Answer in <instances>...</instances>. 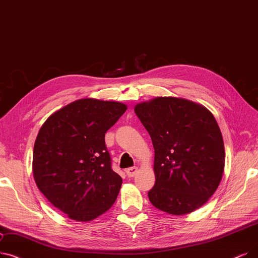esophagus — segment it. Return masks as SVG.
Returning <instances> with one entry per match:
<instances>
[{
	"mask_svg": "<svg viewBox=\"0 0 258 258\" xmlns=\"http://www.w3.org/2000/svg\"><path fill=\"white\" fill-rule=\"evenodd\" d=\"M137 171H138V167H137V166H131V167H128V169L125 170L126 175H127L128 177H134V176H135L136 173H137Z\"/></svg>",
	"mask_w": 258,
	"mask_h": 258,
	"instance_id": "34e87169",
	"label": "esophagus"
}]
</instances>
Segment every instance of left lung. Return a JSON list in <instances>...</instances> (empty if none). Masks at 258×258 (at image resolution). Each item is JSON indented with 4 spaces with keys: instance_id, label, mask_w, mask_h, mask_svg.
Masks as SVG:
<instances>
[{
    "instance_id": "left-lung-1",
    "label": "left lung",
    "mask_w": 258,
    "mask_h": 258,
    "mask_svg": "<svg viewBox=\"0 0 258 258\" xmlns=\"http://www.w3.org/2000/svg\"><path fill=\"white\" fill-rule=\"evenodd\" d=\"M150 134L155 185L148 195L154 207L183 215L214 194L225 167V145L211 111L188 100L158 97L135 107Z\"/></svg>"
}]
</instances>
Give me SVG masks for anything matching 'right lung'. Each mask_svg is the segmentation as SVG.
<instances>
[{"label":"right lung","instance_id":"add662e5","mask_svg":"<svg viewBox=\"0 0 258 258\" xmlns=\"http://www.w3.org/2000/svg\"><path fill=\"white\" fill-rule=\"evenodd\" d=\"M126 105L81 99L55 111L33 147L35 181L49 203L70 218L91 221L114 205L122 178L111 170L105 133Z\"/></svg>","mask_w":258,"mask_h":258}]
</instances>
